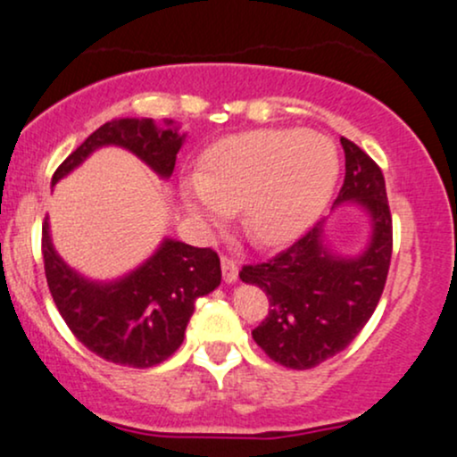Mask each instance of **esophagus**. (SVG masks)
<instances>
[{
  "label": "esophagus",
  "mask_w": 457,
  "mask_h": 457,
  "mask_svg": "<svg viewBox=\"0 0 457 457\" xmlns=\"http://www.w3.org/2000/svg\"><path fill=\"white\" fill-rule=\"evenodd\" d=\"M220 269H223V279H225V282H228V284L237 282L238 264L234 262V260L229 258V255H220Z\"/></svg>",
  "instance_id": "34e87169"
}]
</instances>
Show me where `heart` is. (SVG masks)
<instances>
[{"instance_id": "b5f03b06", "label": "heart", "mask_w": 457, "mask_h": 457, "mask_svg": "<svg viewBox=\"0 0 457 457\" xmlns=\"http://www.w3.org/2000/svg\"><path fill=\"white\" fill-rule=\"evenodd\" d=\"M338 178L334 145L308 129H258L214 145L202 173L184 182L188 212L210 225L243 208L253 243L295 238L328 204Z\"/></svg>"}]
</instances>
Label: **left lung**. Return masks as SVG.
Segmentation results:
<instances>
[{
  "instance_id": "1",
  "label": "left lung",
  "mask_w": 457,
  "mask_h": 457,
  "mask_svg": "<svg viewBox=\"0 0 457 457\" xmlns=\"http://www.w3.org/2000/svg\"><path fill=\"white\" fill-rule=\"evenodd\" d=\"M345 182L336 204L355 202L370 217V243L353 260L336 258L323 245V220L258 264L240 269L243 282L267 293L269 314L252 336L273 362L314 369L349 347L378 308L393 255V217L382 169L349 138Z\"/></svg>"
}]
</instances>
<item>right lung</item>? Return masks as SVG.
<instances>
[{
  "label": "right lung",
  "mask_w": 457,
  "mask_h": 457,
  "mask_svg": "<svg viewBox=\"0 0 457 457\" xmlns=\"http://www.w3.org/2000/svg\"><path fill=\"white\" fill-rule=\"evenodd\" d=\"M182 138L175 129H158L152 119L104 123L67 155L52 182L104 145H121L169 178ZM41 252L49 293L67 328L95 355L121 367L147 369L171 358L182 345L195 302L220 284L217 252L179 240H164L143 267L112 284H93L69 269L54 252L47 220Z\"/></svg>",
  "instance_id": "obj_1"
}]
</instances>
